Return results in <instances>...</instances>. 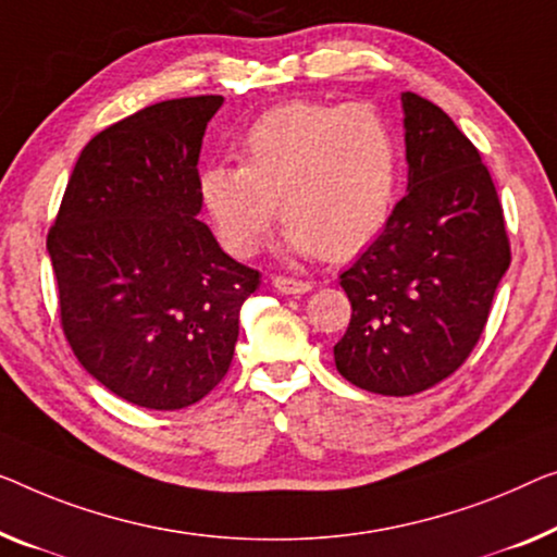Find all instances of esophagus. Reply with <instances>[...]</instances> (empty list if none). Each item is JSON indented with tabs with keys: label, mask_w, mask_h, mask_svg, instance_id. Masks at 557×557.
<instances>
[{
	"label": "esophagus",
	"mask_w": 557,
	"mask_h": 557,
	"mask_svg": "<svg viewBox=\"0 0 557 557\" xmlns=\"http://www.w3.org/2000/svg\"><path fill=\"white\" fill-rule=\"evenodd\" d=\"M272 285H275V289H280V293H285V295H302V293H307V289H312V285L307 280H295V277H285V275L272 277Z\"/></svg>",
	"instance_id": "1"
}]
</instances>
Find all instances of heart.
I'll return each mask as SVG.
<instances>
[{
  "label": "heart",
  "instance_id": "heart-1",
  "mask_svg": "<svg viewBox=\"0 0 557 557\" xmlns=\"http://www.w3.org/2000/svg\"><path fill=\"white\" fill-rule=\"evenodd\" d=\"M400 143L372 104L287 102L239 143V164H210L199 199L220 243L250 257L280 218L289 250L343 260L370 245L393 214Z\"/></svg>",
  "mask_w": 557,
  "mask_h": 557
}]
</instances>
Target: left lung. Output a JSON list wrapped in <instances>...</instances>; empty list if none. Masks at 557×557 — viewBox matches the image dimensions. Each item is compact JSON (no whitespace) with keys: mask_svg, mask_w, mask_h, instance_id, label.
<instances>
[{"mask_svg":"<svg viewBox=\"0 0 557 557\" xmlns=\"http://www.w3.org/2000/svg\"><path fill=\"white\" fill-rule=\"evenodd\" d=\"M408 195L343 275L352 318L337 372L368 393L435 387L475 350L510 268V237L491 172L430 99L403 92Z\"/></svg>","mask_w":557,"mask_h":557,"instance_id":"obj_1","label":"left lung"}]
</instances>
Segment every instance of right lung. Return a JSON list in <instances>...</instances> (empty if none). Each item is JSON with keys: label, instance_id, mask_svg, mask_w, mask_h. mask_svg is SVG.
I'll list each match as a JSON object with an SVG mask.
<instances>
[{"label": "right lung", "instance_id": "add662e5", "mask_svg": "<svg viewBox=\"0 0 557 557\" xmlns=\"http://www.w3.org/2000/svg\"><path fill=\"white\" fill-rule=\"evenodd\" d=\"M220 95L145 107L89 139L47 232L60 325L89 375L182 410L227 375L260 272L197 220L199 149Z\"/></svg>", "mask_w": 557, "mask_h": 557}]
</instances>
